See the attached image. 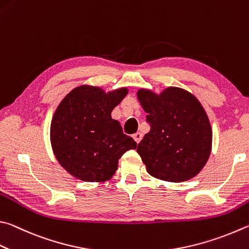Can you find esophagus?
Segmentation results:
<instances>
[{
  "label": "esophagus",
  "mask_w": 249,
  "mask_h": 249,
  "mask_svg": "<svg viewBox=\"0 0 249 249\" xmlns=\"http://www.w3.org/2000/svg\"><path fill=\"white\" fill-rule=\"evenodd\" d=\"M133 138L135 139V142H136L137 143H139L140 142V140L142 139V133H135L134 135H133Z\"/></svg>",
  "instance_id": "obj_1"
}]
</instances>
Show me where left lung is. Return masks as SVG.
Segmentation results:
<instances>
[{"label": "left lung", "mask_w": 249, "mask_h": 249, "mask_svg": "<svg viewBox=\"0 0 249 249\" xmlns=\"http://www.w3.org/2000/svg\"><path fill=\"white\" fill-rule=\"evenodd\" d=\"M137 97L150 124V132L137 148L148 173L174 183L196 176L209 159L212 146L211 125L201 103L178 87L159 94L139 89Z\"/></svg>", "instance_id": "8db88e82"}]
</instances>
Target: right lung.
Wrapping results in <instances>:
<instances>
[{"label":"right lung","mask_w":249,"mask_h":249,"mask_svg":"<svg viewBox=\"0 0 249 249\" xmlns=\"http://www.w3.org/2000/svg\"><path fill=\"white\" fill-rule=\"evenodd\" d=\"M127 88L106 92L100 87L83 85L66 94L52 117L50 139L54 156L63 168L84 182L109 180L119 159L135 140L125 135L111 113Z\"/></svg>","instance_id":"add662e5"}]
</instances>
